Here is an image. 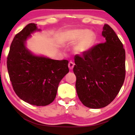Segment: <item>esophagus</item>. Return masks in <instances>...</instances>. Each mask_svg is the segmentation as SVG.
I'll return each instance as SVG.
<instances>
[{
    "instance_id": "obj_1",
    "label": "esophagus",
    "mask_w": 135,
    "mask_h": 135,
    "mask_svg": "<svg viewBox=\"0 0 135 135\" xmlns=\"http://www.w3.org/2000/svg\"><path fill=\"white\" fill-rule=\"evenodd\" d=\"M74 66V64L71 61L70 62L69 64H68V67H69L70 70H72Z\"/></svg>"
}]
</instances>
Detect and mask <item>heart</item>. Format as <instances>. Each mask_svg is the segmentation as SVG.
<instances>
[{"label":"heart","mask_w":135,"mask_h":135,"mask_svg":"<svg viewBox=\"0 0 135 135\" xmlns=\"http://www.w3.org/2000/svg\"><path fill=\"white\" fill-rule=\"evenodd\" d=\"M83 40L79 42L76 49L79 52H83L90 47L93 41V36L90 31L86 29L74 30L69 32L67 41L71 43H76L79 41Z\"/></svg>","instance_id":"obj_1"}]
</instances>
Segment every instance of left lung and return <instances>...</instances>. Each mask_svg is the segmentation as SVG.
<instances>
[{
  "label": "left lung",
  "mask_w": 135,
  "mask_h": 135,
  "mask_svg": "<svg viewBox=\"0 0 135 135\" xmlns=\"http://www.w3.org/2000/svg\"><path fill=\"white\" fill-rule=\"evenodd\" d=\"M105 42L74 57L76 88L83 105L92 109L109 104L120 91L126 76V52L110 26L104 24Z\"/></svg>",
  "instance_id": "obj_1"
}]
</instances>
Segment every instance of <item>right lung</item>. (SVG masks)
<instances>
[{
  "label": "right lung",
  "instance_id": "right-lung-1",
  "mask_svg": "<svg viewBox=\"0 0 135 135\" xmlns=\"http://www.w3.org/2000/svg\"><path fill=\"white\" fill-rule=\"evenodd\" d=\"M37 30V24L29 23L16 34L8 55L7 68L18 97L32 105L42 106L53 102L60 81L69 69L67 60L35 56L27 50L26 40Z\"/></svg>",
  "mask_w": 135,
  "mask_h": 135
}]
</instances>
